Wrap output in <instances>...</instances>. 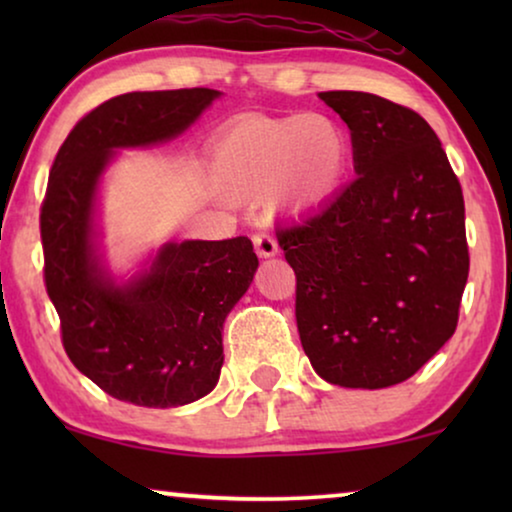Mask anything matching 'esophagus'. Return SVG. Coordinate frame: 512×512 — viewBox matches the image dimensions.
I'll use <instances>...</instances> for the list:
<instances>
[{"label":"esophagus","instance_id":"obj_1","mask_svg":"<svg viewBox=\"0 0 512 512\" xmlns=\"http://www.w3.org/2000/svg\"><path fill=\"white\" fill-rule=\"evenodd\" d=\"M254 247H256V254L261 258H270L279 251L277 240L270 233H256L254 235Z\"/></svg>","mask_w":512,"mask_h":512}]
</instances>
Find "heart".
Wrapping results in <instances>:
<instances>
[{
	"label": "heart",
	"instance_id": "heart-1",
	"mask_svg": "<svg viewBox=\"0 0 512 512\" xmlns=\"http://www.w3.org/2000/svg\"><path fill=\"white\" fill-rule=\"evenodd\" d=\"M212 167L228 193L310 212L333 202L354 170V139L328 114L242 116L219 132Z\"/></svg>",
	"mask_w": 512,
	"mask_h": 512
}]
</instances>
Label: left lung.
Masks as SVG:
<instances>
[{"mask_svg":"<svg viewBox=\"0 0 512 512\" xmlns=\"http://www.w3.org/2000/svg\"><path fill=\"white\" fill-rule=\"evenodd\" d=\"M319 97L347 123L359 177L277 240L296 272L298 333L317 375L384 389L415 375L457 328L464 195L417 111L359 90Z\"/></svg>","mask_w":512,"mask_h":512,"instance_id":"obj_1","label":"left lung"}]
</instances>
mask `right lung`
<instances>
[{
  "mask_svg": "<svg viewBox=\"0 0 512 512\" xmlns=\"http://www.w3.org/2000/svg\"><path fill=\"white\" fill-rule=\"evenodd\" d=\"M219 95L111 97L74 125L53 160L39 216L46 291L69 361L118 401L177 408L207 396L223 366V321L258 268L249 237L186 240L118 284L97 242V191L116 151L170 142Z\"/></svg>",
  "mask_w": 512,
  "mask_h": 512,
  "instance_id": "add662e5",
  "label": "right lung"
}]
</instances>
